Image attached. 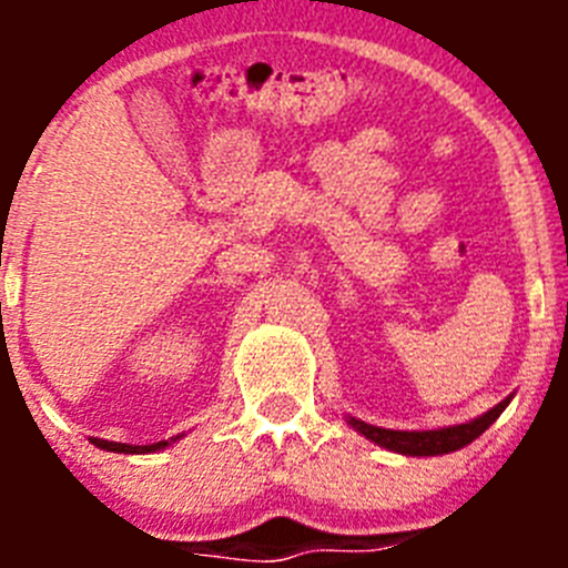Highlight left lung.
<instances>
[{"label":"left lung","instance_id":"left-lung-1","mask_svg":"<svg viewBox=\"0 0 568 568\" xmlns=\"http://www.w3.org/2000/svg\"><path fill=\"white\" fill-rule=\"evenodd\" d=\"M511 395L506 400H500L498 406H491L489 413L478 415L469 424H455V426H444V429H424V433H406V429H384V426H373L364 424L358 418H346V424L353 426L355 433L364 435L366 440H373V444L384 446L389 453L398 455H409V458H429V455H446L455 453V449H464L466 444L484 435L495 420L500 418L506 406H509Z\"/></svg>","mask_w":568,"mask_h":568}]
</instances>
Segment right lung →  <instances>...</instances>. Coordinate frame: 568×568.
Instances as JSON below:
<instances>
[{
    "mask_svg": "<svg viewBox=\"0 0 568 568\" xmlns=\"http://www.w3.org/2000/svg\"><path fill=\"white\" fill-rule=\"evenodd\" d=\"M99 449H108V453H124V455H142V453H159L164 446H170L173 440H159V444H148V446H130V444H115V440H102V438H90Z\"/></svg>",
    "mask_w": 568,
    "mask_h": 568,
    "instance_id": "1",
    "label": "right lung"
}]
</instances>
